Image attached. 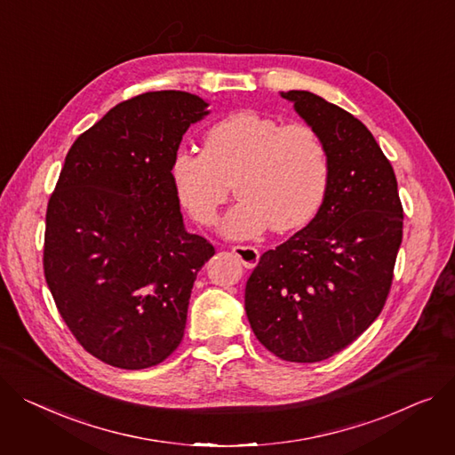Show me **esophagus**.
<instances>
[{"label": "esophagus", "instance_id": "34e87169", "mask_svg": "<svg viewBox=\"0 0 455 455\" xmlns=\"http://www.w3.org/2000/svg\"><path fill=\"white\" fill-rule=\"evenodd\" d=\"M232 252L241 259L247 268H254L259 261V251L252 245H235L232 247Z\"/></svg>", "mask_w": 455, "mask_h": 455}]
</instances>
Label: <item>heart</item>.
I'll return each instance as SVG.
<instances>
[{
    "instance_id": "heart-1",
    "label": "heart",
    "mask_w": 455,
    "mask_h": 455,
    "mask_svg": "<svg viewBox=\"0 0 455 455\" xmlns=\"http://www.w3.org/2000/svg\"><path fill=\"white\" fill-rule=\"evenodd\" d=\"M329 154L318 132L258 111H239L204 137L201 151L180 148L172 163L177 196L201 225H214L232 185L239 201L223 223L230 237H254L267 227L306 225L329 187Z\"/></svg>"
}]
</instances>
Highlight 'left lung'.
Masks as SVG:
<instances>
[{"label":"left lung","mask_w":455,"mask_h":455,"mask_svg":"<svg viewBox=\"0 0 455 455\" xmlns=\"http://www.w3.org/2000/svg\"><path fill=\"white\" fill-rule=\"evenodd\" d=\"M318 132L329 187L313 221L267 251L245 289L256 339L287 362H320L380 315L403 241L397 179L371 132L309 91L282 93Z\"/></svg>","instance_id":"left-lung-1"}]
</instances>
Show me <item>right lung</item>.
<instances>
[{
    "mask_svg": "<svg viewBox=\"0 0 455 455\" xmlns=\"http://www.w3.org/2000/svg\"><path fill=\"white\" fill-rule=\"evenodd\" d=\"M206 102L151 91L116 104L71 146L45 214L44 275L76 342L120 370L161 364L185 337L201 267L172 163Z\"/></svg>",
    "mask_w": 455,
    "mask_h": 455,
    "instance_id": "add662e5",
    "label": "right lung"
}]
</instances>
